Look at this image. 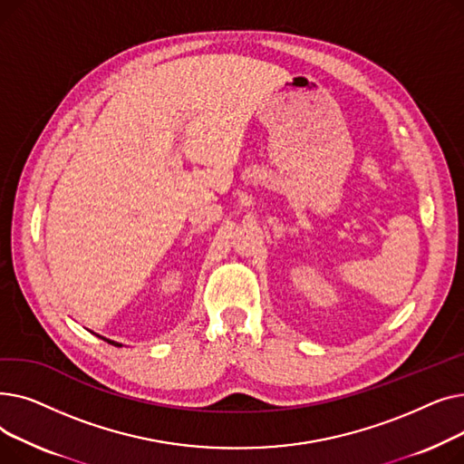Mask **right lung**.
<instances>
[{
    "mask_svg": "<svg viewBox=\"0 0 464 464\" xmlns=\"http://www.w3.org/2000/svg\"><path fill=\"white\" fill-rule=\"evenodd\" d=\"M103 338V336H102ZM103 340H107L109 344H112V346H121V344H118V343H114V340H109V338H103Z\"/></svg>",
    "mask_w": 464,
    "mask_h": 464,
    "instance_id": "1",
    "label": "right lung"
}]
</instances>
